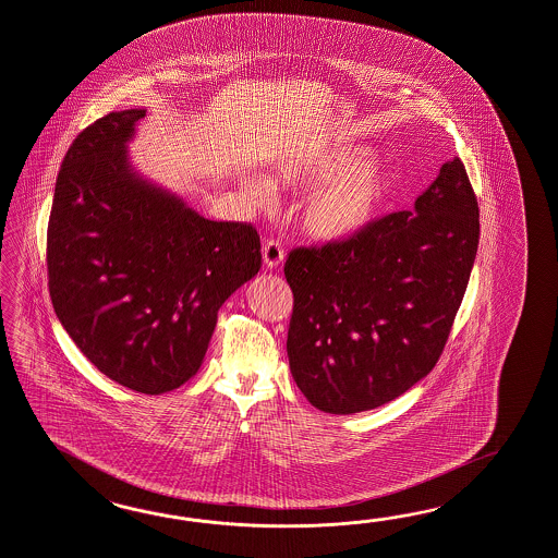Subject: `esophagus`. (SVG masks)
Here are the masks:
<instances>
[{"instance_id":"esophagus-1","label":"esophagus","mask_w":558,"mask_h":558,"mask_svg":"<svg viewBox=\"0 0 558 558\" xmlns=\"http://www.w3.org/2000/svg\"><path fill=\"white\" fill-rule=\"evenodd\" d=\"M262 258H264L266 268L274 270V268H278L284 262V250H282V245L278 244V242L270 240V242H266L264 247H262Z\"/></svg>"}]
</instances>
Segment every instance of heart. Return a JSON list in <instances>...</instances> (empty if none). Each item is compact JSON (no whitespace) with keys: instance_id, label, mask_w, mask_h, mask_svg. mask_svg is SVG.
Here are the masks:
<instances>
[{"instance_id":"obj_1","label":"heart","mask_w":558,"mask_h":558,"mask_svg":"<svg viewBox=\"0 0 558 558\" xmlns=\"http://www.w3.org/2000/svg\"><path fill=\"white\" fill-rule=\"evenodd\" d=\"M284 175L304 187L316 185L300 209V226L318 242H344L373 226L389 195V173L371 150L359 145L314 153L288 165ZM242 193L254 205L270 202L259 179H242Z\"/></svg>"}]
</instances>
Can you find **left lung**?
<instances>
[{
    "label": "left lung",
    "instance_id": "obj_1",
    "mask_svg": "<svg viewBox=\"0 0 558 558\" xmlns=\"http://www.w3.org/2000/svg\"><path fill=\"white\" fill-rule=\"evenodd\" d=\"M480 211L458 157L411 211L286 259L294 294L288 361L314 408H380L435 367L476 259Z\"/></svg>",
    "mask_w": 558,
    "mask_h": 558
}]
</instances>
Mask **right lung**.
I'll list each match as a JSON object with an SVG mask.
<instances>
[{
	"instance_id": "add662e5",
	"label": "right lung",
	"mask_w": 558,
	"mask_h": 558,
	"mask_svg": "<svg viewBox=\"0 0 558 558\" xmlns=\"http://www.w3.org/2000/svg\"><path fill=\"white\" fill-rule=\"evenodd\" d=\"M145 109L117 110L74 138L48 221L56 316L109 379L145 395L204 363L219 306L262 266L258 231L211 221L143 178L129 143Z\"/></svg>"
}]
</instances>
